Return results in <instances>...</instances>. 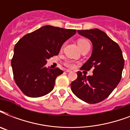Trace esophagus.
<instances>
[{
  "label": "esophagus",
  "instance_id": "esophagus-1",
  "mask_svg": "<svg viewBox=\"0 0 130 130\" xmlns=\"http://www.w3.org/2000/svg\"><path fill=\"white\" fill-rule=\"evenodd\" d=\"M71 70H69V69H66L65 70V72H67V73H69V72H71Z\"/></svg>",
  "mask_w": 130,
  "mask_h": 130
}]
</instances>
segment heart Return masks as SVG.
<instances>
[{
	"label": "heart",
	"mask_w": 130,
	"mask_h": 130,
	"mask_svg": "<svg viewBox=\"0 0 130 130\" xmlns=\"http://www.w3.org/2000/svg\"><path fill=\"white\" fill-rule=\"evenodd\" d=\"M77 45L79 46V48H81L82 47L84 46L87 44H90L88 42V41L86 39H83V38H80V39H78L77 41ZM65 65L66 67H69V68H73L75 67V63L72 62V61H68L67 62H65Z\"/></svg>",
	"instance_id": "obj_1"
}]
</instances>
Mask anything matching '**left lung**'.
Masks as SVG:
<instances>
[{
  "label": "left lung",
  "instance_id": "8db88e82",
  "mask_svg": "<svg viewBox=\"0 0 130 130\" xmlns=\"http://www.w3.org/2000/svg\"><path fill=\"white\" fill-rule=\"evenodd\" d=\"M81 36L90 40L92 56L81 70L93 68V75L86 76L77 71V79L71 84L74 94L89 104H96L107 99L121 80L124 59L120 47L99 29L77 30Z\"/></svg>",
  "mask_w": 130,
  "mask_h": 130
}]
</instances>
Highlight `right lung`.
I'll return each mask as SVG.
<instances>
[{"instance_id": "obj_1", "label": "right lung", "mask_w": 130, "mask_h": 130, "mask_svg": "<svg viewBox=\"0 0 130 130\" xmlns=\"http://www.w3.org/2000/svg\"><path fill=\"white\" fill-rule=\"evenodd\" d=\"M75 33L76 29L45 25L17 42L11 66L15 83L24 94L36 98L53 90L55 79L63 71L45 67L46 59L58 55L63 44Z\"/></svg>"}]
</instances>
